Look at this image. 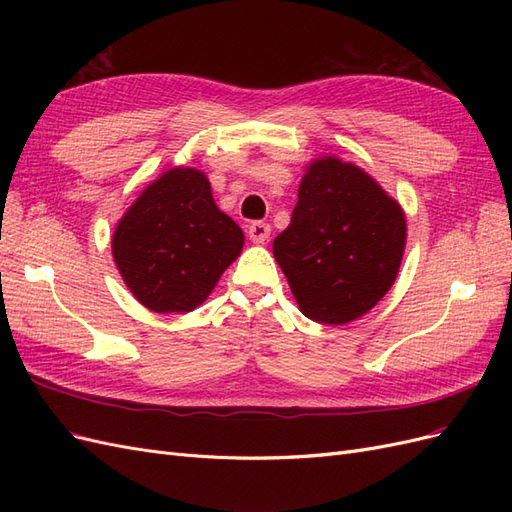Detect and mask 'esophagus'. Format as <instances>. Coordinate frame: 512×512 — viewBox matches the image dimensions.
<instances>
[{"instance_id": "1", "label": "esophagus", "mask_w": 512, "mask_h": 512, "mask_svg": "<svg viewBox=\"0 0 512 512\" xmlns=\"http://www.w3.org/2000/svg\"><path fill=\"white\" fill-rule=\"evenodd\" d=\"M247 235H250V239L254 243H265L271 237V226L265 224V222H254L250 226V230H247Z\"/></svg>"}]
</instances>
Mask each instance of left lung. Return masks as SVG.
<instances>
[{"label":"left lung","instance_id":"1","mask_svg":"<svg viewBox=\"0 0 512 512\" xmlns=\"http://www.w3.org/2000/svg\"><path fill=\"white\" fill-rule=\"evenodd\" d=\"M406 213L361 166L320 156L305 166L299 203L273 241L301 314L320 324L365 316L397 280Z\"/></svg>","mask_w":512,"mask_h":512}]
</instances>
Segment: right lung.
I'll use <instances>...</instances> for the list:
<instances>
[{"mask_svg": "<svg viewBox=\"0 0 512 512\" xmlns=\"http://www.w3.org/2000/svg\"><path fill=\"white\" fill-rule=\"evenodd\" d=\"M243 230L215 205L203 170L173 166L121 215L111 250L123 284L156 314L207 301L243 250Z\"/></svg>", "mask_w": 512, "mask_h": 512, "instance_id": "1", "label": "right lung"}]
</instances>
